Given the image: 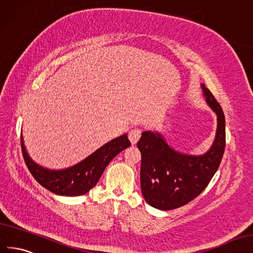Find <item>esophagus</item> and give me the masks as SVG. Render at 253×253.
<instances>
[{
  "mask_svg": "<svg viewBox=\"0 0 253 253\" xmlns=\"http://www.w3.org/2000/svg\"><path fill=\"white\" fill-rule=\"evenodd\" d=\"M140 136H141V130L139 128H133L129 131V140H130L132 145L133 144H136V142H138L140 139Z\"/></svg>",
  "mask_w": 253,
  "mask_h": 253,
  "instance_id": "1",
  "label": "esophagus"
}]
</instances>
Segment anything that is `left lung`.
Listing matches in <instances>:
<instances>
[{
  "instance_id": "8db88e82",
  "label": "left lung",
  "mask_w": 253,
  "mask_h": 253,
  "mask_svg": "<svg viewBox=\"0 0 253 253\" xmlns=\"http://www.w3.org/2000/svg\"><path fill=\"white\" fill-rule=\"evenodd\" d=\"M206 103L217 117L211 147L203 155L183 154L172 148L159 131H143L136 144L142 155L141 191L146 203L162 211L189 204L211 181L226 146V120L220 105L205 84Z\"/></svg>"
}]
</instances>
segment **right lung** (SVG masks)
<instances>
[{
    "instance_id": "obj_1",
    "label": "right lung",
    "mask_w": 253,
    "mask_h": 253,
    "mask_svg": "<svg viewBox=\"0 0 253 253\" xmlns=\"http://www.w3.org/2000/svg\"><path fill=\"white\" fill-rule=\"evenodd\" d=\"M21 144L26 167L33 177L46 190L61 196H81L94 187L106 167L122 150L130 146L127 133L118 136L73 167L50 169L36 163L28 155L21 133Z\"/></svg>"
}]
</instances>
